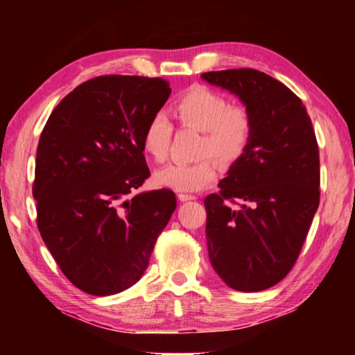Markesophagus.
Returning <instances> with one entry per match:
<instances>
[{"mask_svg": "<svg viewBox=\"0 0 355 355\" xmlns=\"http://www.w3.org/2000/svg\"><path fill=\"white\" fill-rule=\"evenodd\" d=\"M194 199H196V196H192V194H184V192H180L178 194L180 202H188V200H194Z\"/></svg>", "mask_w": 355, "mask_h": 355, "instance_id": "esophagus-1", "label": "esophagus"}]
</instances>
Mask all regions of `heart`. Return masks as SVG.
<instances>
[{"mask_svg":"<svg viewBox=\"0 0 355 355\" xmlns=\"http://www.w3.org/2000/svg\"><path fill=\"white\" fill-rule=\"evenodd\" d=\"M180 128L202 131L196 163H173L155 173L156 184L177 192H196L218 178V164L233 166L244 158L254 139L255 120L248 106L230 105L224 94L194 86L180 94L171 105ZM173 127L164 114L150 117L142 131V150L155 163L169 155Z\"/></svg>","mask_w":355,"mask_h":355,"instance_id":"1","label":"heart"}]
</instances>
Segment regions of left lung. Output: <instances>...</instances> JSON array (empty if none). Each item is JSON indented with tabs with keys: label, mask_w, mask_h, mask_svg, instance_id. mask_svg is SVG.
Instances as JSON below:
<instances>
[{
	"label": "left lung",
	"mask_w": 355,
	"mask_h": 355,
	"mask_svg": "<svg viewBox=\"0 0 355 355\" xmlns=\"http://www.w3.org/2000/svg\"><path fill=\"white\" fill-rule=\"evenodd\" d=\"M202 78L236 94L255 120L248 153L203 200L209 261L233 290H268L297 261L320 207L313 125L297 95L260 70Z\"/></svg>",
	"instance_id": "1"
}]
</instances>
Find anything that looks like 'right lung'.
<instances>
[{"mask_svg":"<svg viewBox=\"0 0 355 355\" xmlns=\"http://www.w3.org/2000/svg\"><path fill=\"white\" fill-rule=\"evenodd\" d=\"M169 95L163 78H92L62 98L40 135L37 228L65 277L92 296L142 277L177 208L171 189L128 199L150 175L142 131Z\"/></svg>","mask_w":355,"mask_h":355,"instance_id":"obj_1","label":"right lung"}]
</instances>
